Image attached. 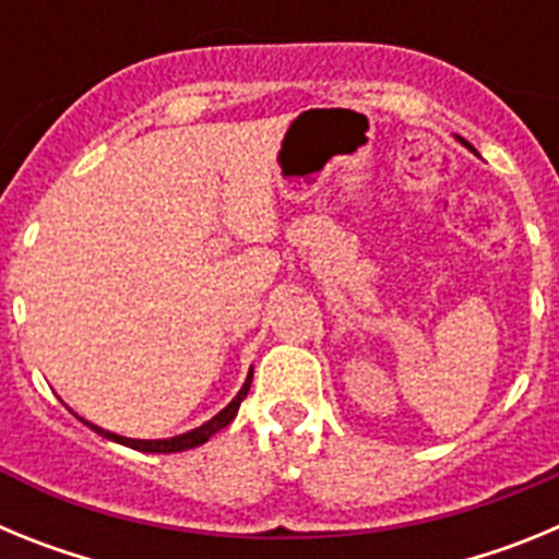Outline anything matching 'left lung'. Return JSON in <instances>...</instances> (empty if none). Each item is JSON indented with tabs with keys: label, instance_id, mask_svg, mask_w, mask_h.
<instances>
[{
	"label": "left lung",
	"instance_id": "8db88e82",
	"mask_svg": "<svg viewBox=\"0 0 559 559\" xmlns=\"http://www.w3.org/2000/svg\"><path fill=\"white\" fill-rule=\"evenodd\" d=\"M456 140H459V142H462V145H464V147H467V151H473V145H471V142H464V140H462V136H456ZM473 153H476V151H473Z\"/></svg>",
	"mask_w": 559,
	"mask_h": 559
}]
</instances>
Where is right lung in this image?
Returning a JSON list of instances; mask_svg holds the SVG:
<instances>
[{"label":"right lung","mask_w":559,"mask_h":559,"mask_svg":"<svg viewBox=\"0 0 559 559\" xmlns=\"http://www.w3.org/2000/svg\"><path fill=\"white\" fill-rule=\"evenodd\" d=\"M251 374H254V369H249V374H246V383L240 386V392L231 397V403L226 408H221L218 414L212 419H206L204 426L199 428H192V431L187 433H179V437H170V439H131V437H120V433H114V431H106V428L95 426V423H88V419H83L88 428L95 433H100V437L111 439V442H120V445L126 448H133V451H142V453H179V451H190V448H199L204 445L206 439L215 437V433L221 431V428H226L231 423V419L237 417V408H240V403L246 400V394H249L251 389Z\"/></svg>","instance_id":"add662e5"}]
</instances>
